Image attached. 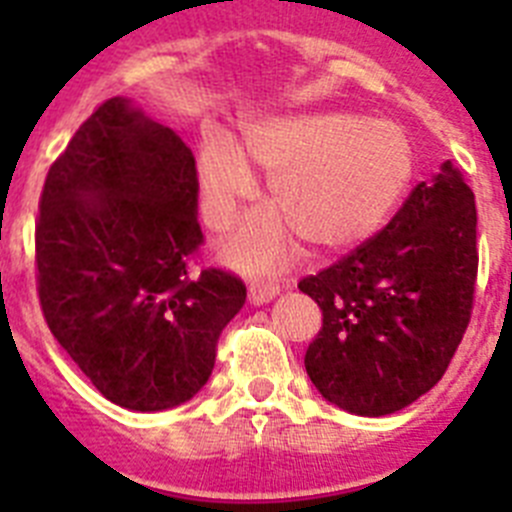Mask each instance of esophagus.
Wrapping results in <instances>:
<instances>
[{
  "mask_svg": "<svg viewBox=\"0 0 512 512\" xmlns=\"http://www.w3.org/2000/svg\"><path fill=\"white\" fill-rule=\"evenodd\" d=\"M277 295L279 284L274 282H251V287H248V300H251V305H266V302L274 300Z\"/></svg>",
  "mask_w": 512,
  "mask_h": 512,
  "instance_id": "34e87169",
  "label": "esophagus"
}]
</instances>
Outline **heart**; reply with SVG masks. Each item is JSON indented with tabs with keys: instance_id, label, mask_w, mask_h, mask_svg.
<instances>
[{
	"instance_id": "b5f03b06",
	"label": "heart",
	"mask_w": 512,
	"mask_h": 512,
	"mask_svg": "<svg viewBox=\"0 0 512 512\" xmlns=\"http://www.w3.org/2000/svg\"><path fill=\"white\" fill-rule=\"evenodd\" d=\"M251 171L269 176L279 215H261L228 243L243 269H271L295 251L292 228L315 248H346L379 228L410 176V146L387 120L302 112L248 122L235 146L207 135L197 153L202 217L228 230L256 194Z\"/></svg>"
}]
</instances>
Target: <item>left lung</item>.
<instances>
[{"mask_svg":"<svg viewBox=\"0 0 512 512\" xmlns=\"http://www.w3.org/2000/svg\"><path fill=\"white\" fill-rule=\"evenodd\" d=\"M477 264L474 192L446 161L374 238L300 282L323 310L305 354L320 395L379 418L431 390L472 318Z\"/></svg>","mask_w":512,"mask_h":512,"instance_id":"1","label":"left lung"}]
</instances>
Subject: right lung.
Instances as JSON below:
<instances>
[{
    "mask_svg": "<svg viewBox=\"0 0 512 512\" xmlns=\"http://www.w3.org/2000/svg\"><path fill=\"white\" fill-rule=\"evenodd\" d=\"M197 192L187 143L125 97L99 104L45 176L35 223L43 318L120 408L192 400L246 302L230 271L189 269L202 246Z\"/></svg>",
    "mask_w": 512,
    "mask_h": 512,
    "instance_id": "obj_1",
    "label": "right lung"
}]
</instances>
